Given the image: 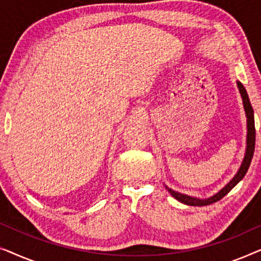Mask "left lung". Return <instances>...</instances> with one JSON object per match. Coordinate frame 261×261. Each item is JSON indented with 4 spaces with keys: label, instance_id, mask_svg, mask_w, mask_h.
I'll use <instances>...</instances> for the list:
<instances>
[{
    "label": "left lung",
    "instance_id": "1",
    "mask_svg": "<svg viewBox=\"0 0 261 261\" xmlns=\"http://www.w3.org/2000/svg\"><path fill=\"white\" fill-rule=\"evenodd\" d=\"M237 84H238L239 91H240V94H241L242 102H244V108H245L246 116H247V142H246L247 146H246V153H245L244 160H242V163H241L240 169L238 170L237 174H235V176L233 177V179H231L229 183L226 185V187H224L223 189H221V190L217 192V194H215L209 198L201 199V198H197V197H191V196L180 194V192H177V191L172 190V189H170L169 187H166L167 191H169L170 194L177 199V201L184 203V204L194 205V206H203V205H209V204H212V203H215L217 201H220L221 198H223L224 196H226L228 192H229L231 189H233L235 185H237L239 181H240L242 178L245 177L246 172L248 171L249 165H251L253 154H254V147H255L254 113H253V108L251 106V102H249L247 91H246L245 87L239 81L237 82Z\"/></svg>",
    "mask_w": 261,
    "mask_h": 261
}]
</instances>
